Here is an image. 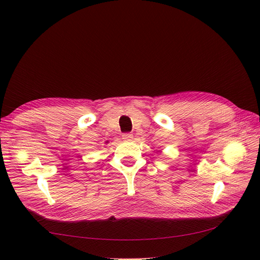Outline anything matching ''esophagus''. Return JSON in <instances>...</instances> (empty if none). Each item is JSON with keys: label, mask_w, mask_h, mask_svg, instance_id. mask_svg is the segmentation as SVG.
I'll list each match as a JSON object with an SVG mask.
<instances>
[{"label": "esophagus", "mask_w": 260, "mask_h": 260, "mask_svg": "<svg viewBox=\"0 0 260 260\" xmlns=\"http://www.w3.org/2000/svg\"><path fill=\"white\" fill-rule=\"evenodd\" d=\"M121 138H122L123 140H125V141H130V140H132L133 136L131 135V133H122Z\"/></svg>", "instance_id": "esophagus-1"}]
</instances>
